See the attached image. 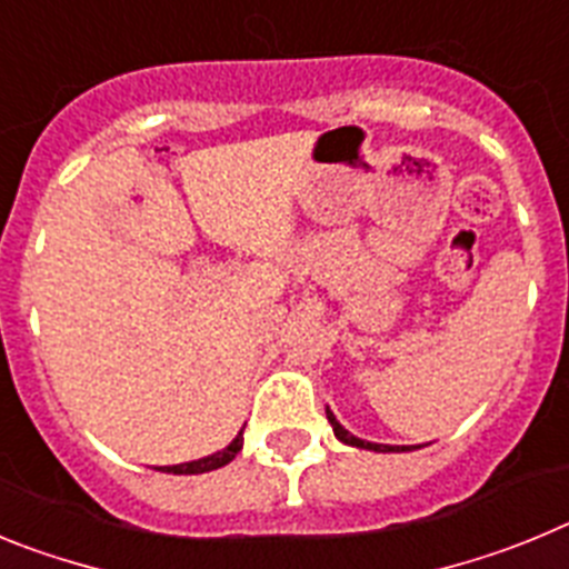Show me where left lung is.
Returning <instances> with one entry per match:
<instances>
[{
  "mask_svg": "<svg viewBox=\"0 0 569 569\" xmlns=\"http://www.w3.org/2000/svg\"><path fill=\"white\" fill-rule=\"evenodd\" d=\"M325 413H328V421H330V425H333V433H336V439H339V441H345V445H350V447H361V450H376V453H405V450H416V447H399V445H376V441L356 439L353 433H347L345 427H341L339 421H336V416L330 413V407H328V410H325ZM419 447H421V445H419Z\"/></svg>",
  "mask_w": 569,
  "mask_h": 569,
  "instance_id": "left-lung-1",
  "label": "left lung"
}]
</instances>
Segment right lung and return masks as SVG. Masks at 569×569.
<instances>
[{"label": "right lung", "mask_w": 569, "mask_h": 569, "mask_svg": "<svg viewBox=\"0 0 569 569\" xmlns=\"http://www.w3.org/2000/svg\"><path fill=\"white\" fill-rule=\"evenodd\" d=\"M241 430L239 436H236L233 441H230L224 450H219V453L213 456H204V459L199 461H184V465H173V467H162V472H176V476H196V472H210V470H219V467L230 465V461L236 459V453L241 450Z\"/></svg>", "instance_id": "1"}]
</instances>
